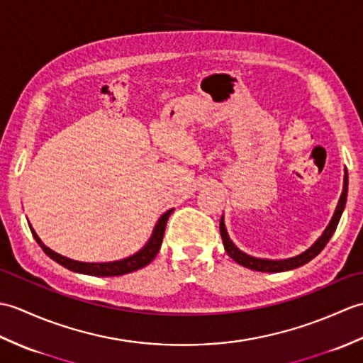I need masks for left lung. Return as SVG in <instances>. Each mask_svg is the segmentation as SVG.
Returning a JSON list of instances; mask_svg holds the SVG:
<instances>
[{
  "label": "left lung",
  "instance_id": "8db88e82",
  "mask_svg": "<svg viewBox=\"0 0 363 363\" xmlns=\"http://www.w3.org/2000/svg\"><path fill=\"white\" fill-rule=\"evenodd\" d=\"M346 196H348V172H346V168H345L343 190H342L340 199H338V203H337L333 218H330V221H329V225L326 226L325 230H323V234L317 238V242H315L311 246V248H307L304 252H301V254H298V256H293V257H289V259H279V260L260 259V257L250 256V254H246L242 250H238L237 246L234 245V242L230 240V237L228 234L226 226H225V217H221V220H220V234H221L223 245H225V250L228 252V256L230 259H234L238 265L251 268V269H254V272H262V273L289 272V269L298 268L301 265H306L307 262H311L315 256H318L321 250L325 248L326 243L330 240V237H333V234L335 233L337 225H338V221H340V217H342L343 209H345Z\"/></svg>",
  "mask_w": 363,
  "mask_h": 363
}]
</instances>
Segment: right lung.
Listing matches in <instances>:
<instances>
[{"instance_id": "add662e5", "label": "right lung", "mask_w": 363, "mask_h": 363, "mask_svg": "<svg viewBox=\"0 0 363 363\" xmlns=\"http://www.w3.org/2000/svg\"><path fill=\"white\" fill-rule=\"evenodd\" d=\"M174 209L167 211L162 217L157 220L156 226L152 229V234L150 237V240L145 243L143 248L140 251H137L135 254L125 259L120 260H113V262H79V260H73L70 257H65L62 254L54 252L52 250H50L46 246L40 237L37 235L35 230L33 229V226L29 225L30 233H33L35 242L40 245V248L43 250V252L46 256L51 257L54 262H57L59 265L65 267L67 269H72L74 273H81V274H90V276H121V274H128L133 273L135 269H140L143 267H146L150 262L157 256V252L160 250L162 245V238H164V233H165V226L168 217L172 215Z\"/></svg>"}]
</instances>
